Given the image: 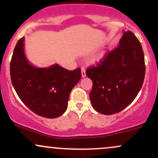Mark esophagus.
Listing matches in <instances>:
<instances>
[{
	"mask_svg": "<svg viewBox=\"0 0 158 158\" xmlns=\"http://www.w3.org/2000/svg\"><path fill=\"white\" fill-rule=\"evenodd\" d=\"M81 77L85 78V77H86V73H85V68H81Z\"/></svg>",
	"mask_w": 158,
	"mask_h": 158,
	"instance_id": "34e87169",
	"label": "esophagus"
}]
</instances>
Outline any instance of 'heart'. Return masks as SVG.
<instances>
[{
	"label": "heart",
	"mask_w": 158,
	"mask_h": 158,
	"mask_svg": "<svg viewBox=\"0 0 158 158\" xmlns=\"http://www.w3.org/2000/svg\"><path fill=\"white\" fill-rule=\"evenodd\" d=\"M103 58H104V54H102V55H101L100 56H99V58H98L97 61H102Z\"/></svg>",
	"instance_id": "obj_1"
}]
</instances>
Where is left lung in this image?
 <instances>
[{
	"mask_svg": "<svg viewBox=\"0 0 158 158\" xmlns=\"http://www.w3.org/2000/svg\"><path fill=\"white\" fill-rule=\"evenodd\" d=\"M118 48L107 52L86 75L93 81L90 100L94 110L114 114L133 102L144 81L146 66L140 42L133 32L123 30Z\"/></svg>",
	"mask_w": 158,
	"mask_h": 158,
	"instance_id": "1",
	"label": "left lung"
}]
</instances>
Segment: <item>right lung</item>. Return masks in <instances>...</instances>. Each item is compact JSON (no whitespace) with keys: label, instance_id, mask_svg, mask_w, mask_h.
I'll return each mask as SVG.
<instances>
[{"label":"right lung","instance_id":"add662e5","mask_svg":"<svg viewBox=\"0 0 158 158\" xmlns=\"http://www.w3.org/2000/svg\"><path fill=\"white\" fill-rule=\"evenodd\" d=\"M10 77L25 106L41 117L56 118L66 111L70 92L81 74L80 68L68 70L58 64L48 68L32 64L25 53L23 37L14 49Z\"/></svg>","mask_w":158,"mask_h":158}]
</instances>
